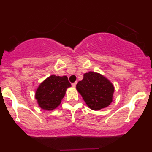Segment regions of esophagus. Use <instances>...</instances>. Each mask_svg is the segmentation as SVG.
<instances>
[{
  "label": "esophagus",
  "instance_id": "34e87169",
  "mask_svg": "<svg viewBox=\"0 0 152 152\" xmlns=\"http://www.w3.org/2000/svg\"><path fill=\"white\" fill-rule=\"evenodd\" d=\"M76 84H77V82H75V83H73L72 85V87H73V88H75V87H76Z\"/></svg>",
  "mask_w": 152,
  "mask_h": 152
}]
</instances>
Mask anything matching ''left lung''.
I'll list each match as a JSON object with an SVG mask.
<instances>
[{
  "instance_id": "obj_1",
  "label": "left lung",
  "mask_w": 152,
  "mask_h": 152,
  "mask_svg": "<svg viewBox=\"0 0 152 152\" xmlns=\"http://www.w3.org/2000/svg\"><path fill=\"white\" fill-rule=\"evenodd\" d=\"M76 88L87 105L94 110L107 107L113 101V85L100 74L92 72L85 73Z\"/></svg>"
}]
</instances>
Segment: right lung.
I'll use <instances>...</instances> for the list:
<instances>
[{
    "instance_id": "1",
    "label": "right lung",
    "mask_w": 152,
    "mask_h": 152,
    "mask_svg": "<svg viewBox=\"0 0 152 152\" xmlns=\"http://www.w3.org/2000/svg\"><path fill=\"white\" fill-rule=\"evenodd\" d=\"M71 87L66 76L52 75L41 83L36 91V99L42 109L52 110L59 106L67 88Z\"/></svg>"
}]
</instances>
